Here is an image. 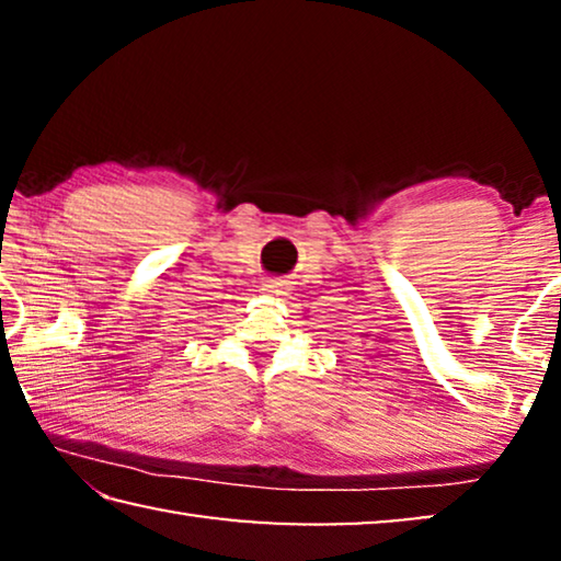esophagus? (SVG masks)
Here are the masks:
<instances>
[{
    "label": "esophagus",
    "mask_w": 561,
    "mask_h": 561,
    "mask_svg": "<svg viewBox=\"0 0 561 561\" xmlns=\"http://www.w3.org/2000/svg\"><path fill=\"white\" fill-rule=\"evenodd\" d=\"M262 291H267V294H287V282L270 279V282L262 284Z\"/></svg>",
    "instance_id": "34e87169"
}]
</instances>
